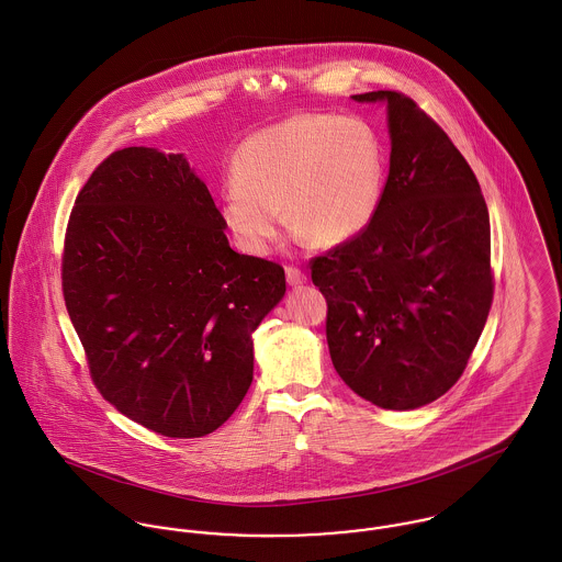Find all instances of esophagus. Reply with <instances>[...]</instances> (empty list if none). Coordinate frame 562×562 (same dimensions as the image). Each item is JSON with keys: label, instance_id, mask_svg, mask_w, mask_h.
<instances>
[{"label": "esophagus", "instance_id": "esophagus-1", "mask_svg": "<svg viewBox=\"0 0 562 562\" xmlns=\"http://www.w3.org/2000/svg\"><path fill=\"white\" fill-rule=\"evenodd\" d=\"M285 279H288V283H290L292 288H299V285H303V283L307 281L305 272L299 270V268H294V266H285Z\"/></svg>", "mask_w": 562, "mask_h": 562}]
</instances>
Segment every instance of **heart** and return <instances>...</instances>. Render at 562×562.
Instances as JSON below:
<instances>
[{
    "instance_id": "heart-1",
    "label": "heart",
    "mask_w": 562,
    "mask_h": 562,
    "mask_svg": "<svg viewBox=\"0 0 562 562\" xmlns=\"http://www.w3.org/2000/svg\"><path fill=\"white\" fill-rule=\"evenodd\" d=\"M385 179L374 127L352 114H296L250 134L232 161L221 218L250 255H266L283 214L321 246L359 236L374 218Z\"/></svg>"
}]
</instances>
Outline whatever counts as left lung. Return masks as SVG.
Wrapping results in <instances>:
<instances>
[{
    "label": "left lung",
    "mask_w": 562,
    "mask_h": 562,
    "mask_svg": "<svg viewBox=\"0 0 562 562\" xmlns=\"http://www.w3.org/2000/svg\"><path fill=\"white\" fill-rule=\"evenodd\" d=\"M352 99L387 105L390 175L370 225L312 259V281L341 381L411 411L443 396L479 344L493 301L488 212L470 164L411 97Z\"/></svg>",
    "instance_id": "8db88e82"
}]
</instances>
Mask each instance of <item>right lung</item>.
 Instances as JSON below:
<instances>
[{
	"label": "right lung",
	"instance_id": "add662e5",
	"mask_svg": "<svg viewBox=\"0 0 562 562\" xmlns=\"http://www.w3.org/2000/svg\"><path fill=\"white\" fill-rule=\"evenodd\" d=\"M63 292L99 394L175 439L214 432L252 381V330L285 294L279 263L236 252L181 154L127 147L81 188Z\"/></svg>",
	"mask_w": 562,
	"mask_h": 562
}]
</instances>
